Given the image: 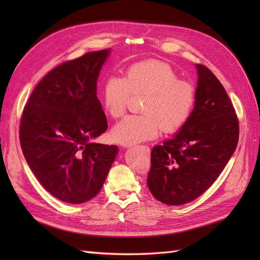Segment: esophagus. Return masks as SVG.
Masks as SVG:
<instances>
[{
  "label": "esophagus",
  "instance_id": "esophagus-1",
  "mask_svg": "<svg viewBox=\"0 0 260 260\" xmlns=\"http://www.w3.org/2000/svg\"><path fill=\"white\" fill-rule=\"evenodd\" d=\"M143 148H144V149H146V152H148V151H149V148H148V146H143Z\"/></svg>",
  "mask_w": 260,
  "mask_h": 260
}]
</instances>
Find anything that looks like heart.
Here are the masks:
<instances>
[{
  "label": "heart",
  "mask_w": 260,
  "mask_h": 260,
  "mask_svg": "<svg viewBox=\"0 0 260 260\" xmlns=\"http://www.w3.org/2000/svg\"><path fill=\"white\" fill-rule=\"evenodd\" d=\"M130 94L144 95V100L142 115L125 117L112 131L113 139L123 145L155 139L160 130L166 135L180 131L192 116L196 102L194 85L178 79L175 69L160 60L140 61L130 66L123 78H106L102 86L106 113L112 118L122 117Z\"/></svg>",
  "instance_id": "obj_1"
}]
</instances>
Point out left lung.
Wrapping results in <instances>:
<instances>
[{
	"instance_id": "obj_1",
	"label": "left lung",
	"mask_w": 260,
	"mask_h": 260,
	"mask_svg": "<svg viewBox=\"0 0 260 260\" xmlns=\"http://www.w3.org/2000/svg\"><path fill=\"white\" fill-rule=\"evenodd\" d=\"M192 116L177 135L151 153L147 186L156 200L183 205L215 182L239 142V120L217 77L204 65Z\"/></svg>"
}]
</instances>
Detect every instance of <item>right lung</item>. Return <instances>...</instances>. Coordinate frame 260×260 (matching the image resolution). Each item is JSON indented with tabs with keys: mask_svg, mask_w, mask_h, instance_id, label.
Listing matches in <instances>:
<instances>
[{
	"mask_svg": "<svg viewBox=\"0 0 260 260\" xmlns=\"http://www.w3.org/2000/svg\"><path fill=\"white\" fill-rule=\"evenodd\" d=\"M111 50L62 62L37 84L23 108L19 140L39 182L69 204L93 199L103 186L118 147L94 143L107 130L96 81Z\"/></svg>",
	"mask_w": 260,
	"mask_h": 260,
	"instance_id": "obj_1",
	"label": "right lung"
}]
</instances>
